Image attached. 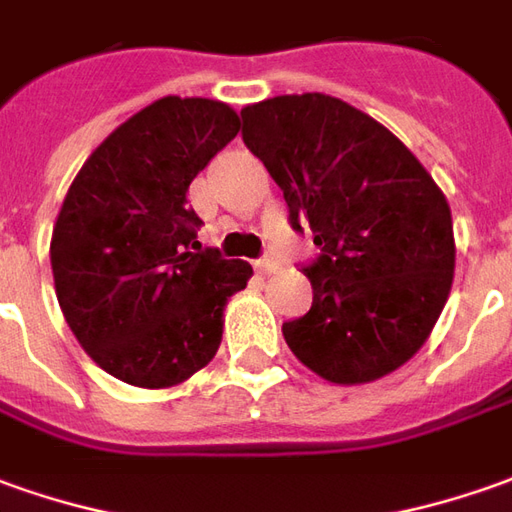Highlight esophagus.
Segmentation results:
<instances>
[{"label":"esophagus","instance_id":"1","mask_svg":"<svg viewBox=\"0 0 512 512\" xmlns=\"http://www.w3.org/2000/svg\"><path fill=\"white\" fill-rule=\"evenodd\" d=\"M253 267H256L259 273H264V276H270V273H276L278 270V262L276 259H270V256H262V259L253 262Z\"/></svg>","mask_w":512,"mask_h":512}]
</instances>
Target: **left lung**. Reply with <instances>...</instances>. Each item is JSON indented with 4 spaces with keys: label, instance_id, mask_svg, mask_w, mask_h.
<instances>
[{
    "label": "left lung",
    "instance_id": "1",
    "mask_svg": "<svg viewBox=\"0 0 512 512\" xmlns=\"http://www.w3.org/2000/svg\"><path fill=\"white\" fill-rule=\"evenodd\" d=\"M242 139L309 222L312 309L284 340L334 384L376 382L418 354L454 278L451 209L424 164L373 116L329 94L242 108Z\"/></svg>",
    "mask_w": 512,
    "mask_h": 512
}]
</instances>
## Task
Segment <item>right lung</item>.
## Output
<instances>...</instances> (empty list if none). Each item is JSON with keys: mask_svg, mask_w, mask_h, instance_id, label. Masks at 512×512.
<instances>
[{"mask_svg": "<svg viewBox=\"0 0 512 512\" xmlns=\"http://www.w3.org/2000/svg\"><path fill=\"white\" fill-rule=\"evenodd\" d=\"M239 133L231 105L161 97L88 155L63 197L49 262L77 343L105 373L161 390L206 368L253 267L200 250L189 183Z\"/></svg>", "mask_w": 512, "mask_h": 512, "instance_id": "obj_1", "label": "right lung"}]
</instances>
